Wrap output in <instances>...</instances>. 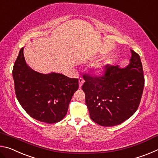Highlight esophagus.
Segmentation results:
<instances>
[{"label": "esophagus", "instance_id": "obj_1", "mask_svg": "<svg viewBox=\"0 0 158 158\" xmlns=\"http://www.w3.org/2000/svg\"><path fill=\"white\" fill-rule=\"evenodd\" d=\"M84 80L82 78H79V87L80 88L82 86V85H83V84H84Z\"/></svg>", "mask_w": 158, "mask_h": 158}]
</instances>
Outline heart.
<instances>
[{"label":"heart","instance_id":"heart-1","mask_svg":"<svg viewBox=\"0 0 158 158\" xmlns=\"http://www.w3.org/2000/svg\"><path fill=\"white\" fill-rule=\"evenodd\" d=\"M106 71V64L100 63L95 68L94 73L97 76H102L105 74Z\"/></svg>","mask_w":158,"mask_h":158}]
</instances>
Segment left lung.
<instances>
[{"label":"left lung","mask_w":158,"mask_h":158,"mask_svg":"<svg viewBox=\"0 0 158 158\" xmlns=\"http://www.w3.org/2000/svg\"><path fill=\"white\" fill-rule=\"evenodd\" d=\"M130 51V63L125 68L107 65L103 77L84 76L82 90L90 117L102 126L122 123L139 105L144 87L142 64L138 53Z\"/></svg>","instance_id":"left-lung-1"}]
</instances>
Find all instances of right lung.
<instances>
[{"label":"right lung","instance_id":"1","mask_svg":"<svg viewBox=\"0 0 158 158\" xmlns=\"http://www.w3.org/2000/svg\"><path fill=\"white\" fill-rule=\"evenodd\" d=\"M12 76L21 106L34 119L47 123L59 122L66 116L69 102L79 89L78 79L33 70L26 63L23 47L15 63Z\"/></svg>","mask_w":158,"mask_h":158}]
</instances>
